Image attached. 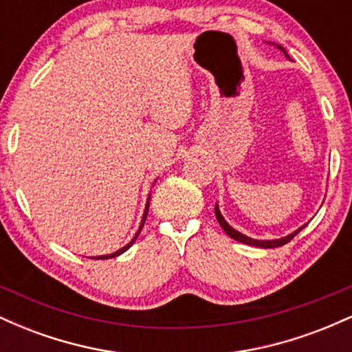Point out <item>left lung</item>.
<instances>
[{
	"instance_id": "left-lung-1",
	"label": "left lung",
	"mask_w": 352,
	"mask_h": 352,
	"mask_svg": "<svg viewBox=\"0 0 352 352\" xmlns=\"http://www.w3.org/2000/svg\"><path fill=\"white\" fill-rule=\"evenodd\" d=\"M278 47H280V50H283L281 46H278ZM283 51H285V50H283ZM215 215H217L218 223H220V227L225 230V233H227L230 238H233V240H236V241H241V243H245V245L260 246V248H276V246L286 245V243H288V241H292L293 238L296 236L302 228H305V227H301L300 230H296V232L292 233V235H288V236H285V238H280V240H266V241H263V240H253V238H248V236L241 235L240 232H236V230H233L232 227H230L227 221H225V218L221 217V213H220V210H218V207H215Z\"/></svg>"
}]
</instances>
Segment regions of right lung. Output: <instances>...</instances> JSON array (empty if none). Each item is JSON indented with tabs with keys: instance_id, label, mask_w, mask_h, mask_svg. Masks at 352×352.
<instances>
[{
	"instance_id": "add662e5",
	"label": "right lung",
	"mask_w": 352,
	"mask_h": 352,
	"mask_svg": "<svg viewBox=\"0 0 352 352\" xmlns=\"http://www.w3.org/2000/svg\"><path fill=\"white\" fill-rule=\"evenodd\" d=\"M147 212H148V204H147V207H145V213H144V218H142V225H140L139 232H137V235L134 236V240H132V241H131V243H129V245H125V246H124V248L117 250V252H116V253L106 254V256H96V260H107V258H114V256H119V254H120V253H124V252H125V250H129V248H131V245H132V243H134V241H135V238H137V236H139L140 230H142V227H144V221H145V217H147Z\"/></svg>"
}]
</instances>
